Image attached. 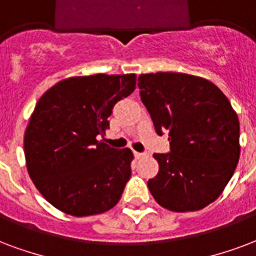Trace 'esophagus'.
Instances as JSON below:
<instances>
[{"label": "esophagus", "mask_w": 256, "mask_h": 256, "mask_svg": "<svg viewBox=\"0 0 256 256\" xmlns=\"http://www.w3.org/2000/svg\"><path fill=\"white\" fill-rule=\"evenodd\" d=\"M134 155H135V158H138V159H139V158H143L144 155H146V154H144V152H138V151H134Z\"/></svg>", "instance_id": "1"}]
</instances>
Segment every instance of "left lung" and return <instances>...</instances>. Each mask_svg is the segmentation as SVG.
<instances>
[{
    "label": "left lung",
    "instance_id": "1",
    "mask_svg": "<svg viewBox=\"0 0 256 256\" xmlns=\"http://www.w3.org/2000/svg\"><path fill=\"white\" fill-rule=\"evenodd\" d=\"M140 98L158 135H168L170 151L154 154L159 172L148 189L160 206L200 210L222 194L240 155L235 110L216 84L182 72L139 76Z\"/></svg>",
    "mask_w": 256,
    "mask_h": 256
}]
</instances>
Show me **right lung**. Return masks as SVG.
I'll use <instances>...</instances> for the list:
<instances>
[{
  "label": "right lung",
  "instance_id": "right-lung-1",
  "mask_svg": "<svg viewBox=\"0 0 256 256\" xmlns=\"http://www.w3.org/2000/svg\"><path fill=\"white\" fill-rule=\"evenodd\" d=\"M136 86L135 74L74 76L48 89L24 136L26 167L43 197L82 217L112 209L130 178L134 154L102 140L108 117Z\"/></svg>",
  "mask_w": 256,
  "mask_h": 256
}]
</instances>
